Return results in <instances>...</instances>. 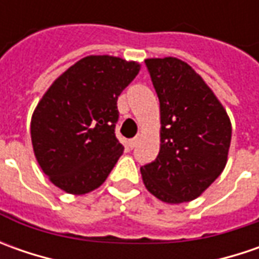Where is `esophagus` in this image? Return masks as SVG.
<instances>
[{
  "instance_id": "esophagus-1",
  "label": "esophagus",
  "mask_w": 259,
  "mask_h": 259,
  "mask_svg": "<svg viewBox=\"0 0 259 259\" xmlns=\"http://www.w3.org/2000/svg\"><path fill=\"white\" fill-rule=\"evenodd\" d=\"M137 143H138V137H135V138H133V140H128V148H134L135 145H137Z\"/></svg>"
}]
</instances>
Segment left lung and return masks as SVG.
I'll use <instances>...</instances> for the list:
<instances>
[{"mask_svg": "<svg viewBox=\"0 0 259 259\" xmlns=\"http://www.w3.org/2000/svg\"><path fill=\"white\" fill-rule=\"evenodd\" d=\"M160 101V153L141 167L145 189L161 202L197 199L224 171L232 137L226 109L192 66L147 59Z\"/></svg>", "mask_w": 259, "mask_h": 259, "instance_id": "1", "label": "left lung"}]
</instances>
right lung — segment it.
Wrapping results in <instances>:
<instances>
[{
    "mask_svg": "<svg viewBox=\"0 0 259 259\" xmlns=\"http://www.w3.org/2000/svg\"><path fill=\"white\" fill-rule=\"evenodd\" d=\"M141 65L115 56H86L56 79L31 116L35 160L52 183L86 194L104 183L124 147L115 137L116 101Z\"/></svg>",
    "mask_w": 259,
    "mask_h": 259,
    "instance_id": "right-lung-1",
    "label": "right lung"
}]
</instances>
